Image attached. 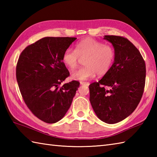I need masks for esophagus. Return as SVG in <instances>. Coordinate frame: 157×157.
<instances>
[{
  "label": "esophagus",
  "instance_id": "esophagus-1",
  "mask_svg": "<svg viewBox=\"0 0 157 157\" xmlns=\"http://www.w3.org/2000/svg\"><path fill=\"white\" fill-rule=\"evenodd\" d=\"M81 85H86V86H89L90 83L89 82H80Z\"/></svg>",
  "mask_w": 157,
  "mask_h": 157
}]
</instances>
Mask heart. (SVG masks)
Instances as JSON below:
<instances>
[{"mask_svg": "<svg viewBox=\"0 0 157 157\" xmlns=\"http://www.w3.org/2000/svg\"><path fill=\"white\" fill-rule=\"evenodd\" d=\"M79 57H85V67L71 73V77L77 81H85L96 75H104L113 65L115 57V50L111 46L105 45L91 38H86L75 45V51L67 48L63 55L65 66L73 69L76 67Z\"/></svg>", "mask_w": 157, "mask_h": 157, "instance_id": "b5f03b06", "label": "heart"}]
</instances>
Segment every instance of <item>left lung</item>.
<instances>
[{
	"label": "left lung",
	"mask_w": 157,
	"mask_h": 157,
	"mask_svg": "<svg viewBox=\"0 0 157 157\" xmlns=\"http://www.w3.org/2000/svg\"><path fill=\"white\" fill-rule=\"evenodd\" d=\"M115 52L109 71L89 86L90 101L103 122L113 124L128 117L137 107L144 92L146 65L137 48L128 39L105 36Z\"/></svg>",
	"instance_id": "1"
}]
</instances>
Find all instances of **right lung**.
I'll return each mask as SVG.
<instances>
[{
  "mask_svg": "<svg viewBox=\"0 0 157 157\" xmlns=\"http://www.w3.org/2000/svg\"><path fill=\"white\" fill-rule=\"evenodd\" d=\"M76 38L45 37L27 46L19 56L16 78L26 105L42 121H60L71 106L79 82L59 87L69 76L63 62L65 50Z\"/></svg>",
  "mask_w": 157,
  "mask_h": 157,
  "instance_id": "add662e5",
  "label": "right lung"
}]
</instances>
